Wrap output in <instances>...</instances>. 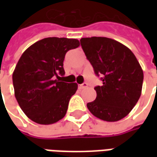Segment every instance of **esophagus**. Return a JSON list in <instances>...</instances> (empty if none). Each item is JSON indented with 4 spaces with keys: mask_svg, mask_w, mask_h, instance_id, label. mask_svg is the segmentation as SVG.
<instances>
[{
    "mask_svg": "<svg viewBox=\"0 0 157 157\" xmlns=\"http://www.w3.org/2000/svg\"><path fill=\"white\" fill-rule=\"evenodd\" d=\"M86 87H87V84H86V82H84V83H82V84H81V85L79 86V88L80 89H84L86 88Z\"/></svg>",
    "mask_w": 157,
    "mask_h": 157,
    "instance_id": "esophagus-1",
    "label": "esophagus"
}]
</instances>
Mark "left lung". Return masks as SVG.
<instances>
[{"label":"left lung","instance_id":"left-lung-1","mask_svg":"<svg viewBox=\"0 0 157 157\" xmlns=\"http://www.w3.org/2000/svg\"><path fill=\"white\" fill-rule=\"evenodd\" d=\"M81 45L102 86L86 106L102 120L115 122L130 113L141 95L144 74L133 52L121 43L105 37L82 38Z\"/></svg>","mask_w":157,"mask_h":157}]
</instances>
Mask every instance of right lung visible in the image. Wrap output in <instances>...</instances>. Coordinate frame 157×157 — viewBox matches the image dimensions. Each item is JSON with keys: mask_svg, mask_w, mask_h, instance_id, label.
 I'll return each instance as SVG.
<instances>
[{"mask_svg": "<svg viewBox=\"0 0 157 157\" xmlns=\"http://www.w3.org/2000/svg\"><path fill=\"white\" fill-rule=\"evenodd\" d=\"M79 40L46 38L23 52L12 74L14 93L23 113L39 124H52L65 117L76 83L60 82L65 75L66 52L79 47Z\"/></svg>", "mask_w": 157, "mask_h": 157, "instance_id": "1", "label": "right lung"}]
</instances>
